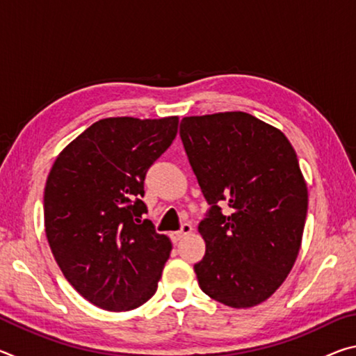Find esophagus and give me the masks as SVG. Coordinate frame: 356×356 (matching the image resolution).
<instances>
[{
  "label": "esophagus",
  "mask_w": 356,
  "mask_h": 356,
  "mask_svg": "<svg viewBox=\"0 0 356 356\" xmlns=\"http://www.w3.org/2000/svg\"><path fill=\"white\" fill-rule=\"evenodd\" d=\"M191 231H193V227H191L190 222H184V225L180 226L179 231L172 232V238L177 242V240H182L185 236H188V234H190Z\"/></svg>",
  "instance_id": "34e87169"
}]
</instances>
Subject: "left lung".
Wrapping results in <instances>:
<instances>
[{"label": "left lung", "instance_id": "left-lung-1", "mask_svg": "<svg viewBox=\"0 0 356 356\" xmlns=\"http://www.w3.org/2000/svg\"><path fill=\"white\" fill-rule=\"evenodd\" d=\"M179 134L210 206L197 226L206 240L195 264L200 287L232 308L262 303L303 237L308 188L297 154L282 131L242 111L184 118Z\"/></svg>", "mask_w": 356, "mask_h": 356}]
</instances>
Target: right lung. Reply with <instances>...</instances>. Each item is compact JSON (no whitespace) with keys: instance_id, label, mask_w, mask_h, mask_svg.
<instances>
[{"instance_id":"right-lung-1","label":"right lung","mask_w":356,"mask_h":356,"mask_svg":"<svg viewBox=\"0 0 356 356\" xmlns=\"http://www.w3.org/2000/svg\"><path fill=\"white\" fill-rule=\"evenodd\" d=\"M179 118L100 119L65 147L48 174L45 234L81 297L106 311H130L152 297L171 252L155 231L144 180L171 146Z\"/></svg>"}]
</instances>
